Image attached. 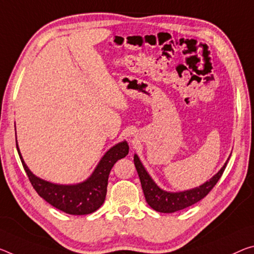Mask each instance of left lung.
<instances>
[{
    "label": "left lung",
    "mask_w": 254,
    "mask_h": 254,
    "mask_svg": "<svg viewBox=\"0 0 254 254\" xmlns=\"http://www.w3.org/2000/svg\"><path fill=\"white\" fill-rule=\"evenodd\" d=\"M229 157H231V155H229ZM229 157L223 165V167L211 179H209L204 183L199 185V187L190 189V190L176 192L166 191L159 188L155 181L152 180L151 176L149 175V173L144 168L143 164L136 154H134L133 162L136 172H138L140 182H141L142 191L147 203L156 211L164 212V214H171V212H175L190 207L201 199H203L211 191V189L215 187L216 183L218 182L220 176L223 175Z\"/></svg>",
    "instance_id": "8db88e82"
}]
</instances>
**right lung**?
I'll return each mask as SVG.
<instances>
[{
	"label": "right lung",
	"instance_id": "obj_1",
	"mask_svg": "<svg viewBox=\"0 0 254 254\" xmlns=\"http://www.w3.org/2000/svg\"><path fill=\"white\" fill-rule=\"evenodd\" d=\"M17 150L30 183L44 200L69 215H88L97 210L105 201L108 175L114 164L128 154V144L127 140H123L111 147L99 160L94 172L82 182L75 184L52 183L38 178L23 160L18 141Z\"/></svg>",
	"mask_w": 254,
	"mask_h": 254
}]
</instances>
